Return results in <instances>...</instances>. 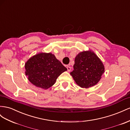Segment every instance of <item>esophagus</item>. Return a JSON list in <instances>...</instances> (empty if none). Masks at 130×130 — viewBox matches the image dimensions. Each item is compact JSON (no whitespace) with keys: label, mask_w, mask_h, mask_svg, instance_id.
<instances>
[{"label":"esophagus","mask_w":130,"mask_h":130,"mask_svg":"<svg viewBox=\"0 0 130 130\" xmlns=\"http://www.w3.org/2000/svg\"><path fill=\"white\" fill-rule=\"evenodd\" d=\"M67 71L68 72H70L71 71V67L70 66H67Z\"/></svg>","instance_id":"esophagus-1"}]
</instances>
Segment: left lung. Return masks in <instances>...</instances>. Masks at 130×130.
Listing matches in <instances>:
<instances>
[{
	"mask_svg": "<svg viewBox=\"0 0 130 130\" xmlns=\"http://www.w3.org/2000/svg\"><path fill=\"white\" fill-rule=\"evenodd\" d=\"M71 75L77 85L89 88L100 82L104 72V66L100 58L91 50L80 52L76 56Z\"/></svg>",
	"mask_w": 130,
	"mask_h": 130,
	"instance_id": "1",
	"label": "left lung"
}]
</instances>
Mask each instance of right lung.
<instances>
[{
  "mask_svg": "<svg viewBox=\"0 0 130 130\" xmlns=\"http://www.w3.org/2000/svg\"><path fill=\"white\" fill-rule=\"evenodd\" d=\"M29 81L44 90L54 85L58 76L66 71L65 67L51 53L41 52L34 55L24 65Z\"/></svg>",
  "mask_w": 130,
  "mask_h": 130,
  "instance_id": "obj_1",
  "label": "right lung"
}]
</instances>
